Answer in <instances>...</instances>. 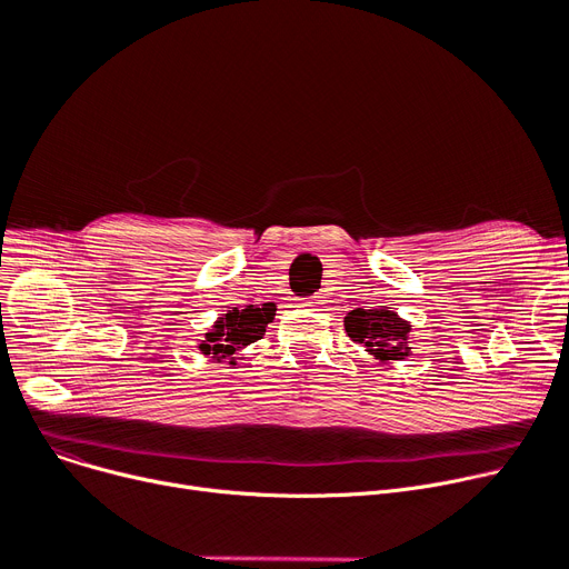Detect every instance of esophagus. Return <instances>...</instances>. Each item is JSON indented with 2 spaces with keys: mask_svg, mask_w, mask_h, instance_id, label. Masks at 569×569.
<instances>
[{
  "mask_svg": "<svg viewBox=\"0 0 569 569\" xmlns=\"http://www.w3.org/2000/svg\"><path fill=\"white\" fill-rule=\"evenodd\" d=\"M319 300H321V298H308L306 306H308V308H319V306H323V303H319Z\"/></svg>",
  "mask_w": 569,
  "mask_h": 569,
  "instance_id": "34e87169",
  "label": "esophagus"
}]
</instances>
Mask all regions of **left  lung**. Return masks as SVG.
<instances>
[{"instance_id":"1","label":"left lung","mask_w":569,"mask_h":569,"mask_svg":"<svg viewBox=\"0 0 569 569\" xmlns=\"http://www.w3.org/2000/svg\"><path fill=\"white\" fill-rule=\"evenodd\" d=\"M345 328L347 336L379 362H397L411 356V321L399 317L392 308H356L345 317Z\"/></svg>"}]
</instances>
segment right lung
Segmentation results:
<instances>
[{"label":"right lung","mask_w":569,"mask_h":569,"mask_svg":"<svg viewBox=\"0 0 569 569\" xmlns=\"http://www.w3.org/2000/svg\"><path fill=\"white\" fill-rule=\"evenodd\" d=\"M276 317V306H248L243 310L231 308L222 312L211 330L204 336V340H199L197 349L199 353H204L207 358H213L218 362L227 360L229 365H237L239 358H243V349L250 347L252 342L261 340L266 332V326H269Z\"/></svg>","instance_id":"right-lung-1"}]
</instances>
